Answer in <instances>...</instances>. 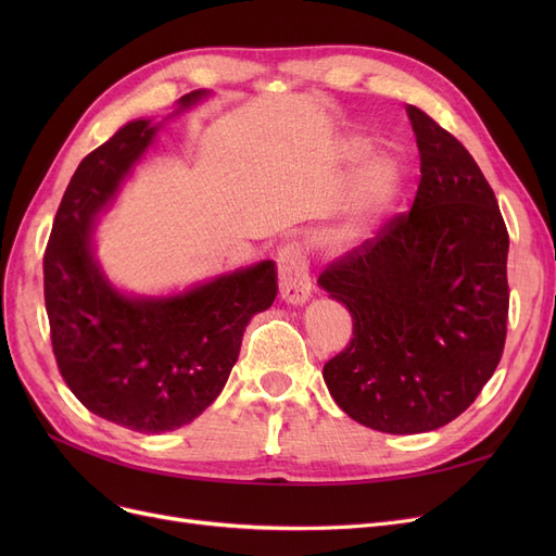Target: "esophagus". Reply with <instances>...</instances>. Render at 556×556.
I'll return each mask as SVG.
<instances>
[{
    "label": "esophagus",
    "instance_id": "1",
    "mask_svg": "<svg viewBox=\"0 0 556 556\" xmlns=\"http://www.w3.org/2000/svg\"><path fill=\"white\" fill-rule=\"evenodd\" d=\"M278 282L280 296L288 304H304L311 296L308 262L296 243H288L278 250Z\"/></svg>",
    "mask_w": 556,
    "mask_h": 556
}]
</instances>
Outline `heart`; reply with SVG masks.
<instances>
[{
  "mask_svg": "<svg viewBox=\"0 0 556 556\" xmlns=\"http://www.w3.org/2000/svg\"><path fill=\"white\" fill-rule=\"evenodd\" d=\"M364 146L362 139H352L348 150L359 153ZM401 190V164L387 153H376L368 157L355 176L352 185V211L348 220L331 227L323 245L331 252H345L364 243L371 233L374 225L392 208Z\"/></svg>",
  "mask_w": 556,
  "mask_h": 556,
  "instance_id": "obj_1",
  "label": "heart"
}]
</instances>
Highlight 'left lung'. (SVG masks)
Masks as SVG:
<instances>
[{
  "label": "left lung",
  "instance_id": "obj_1",
  "mask_svg": "<svg viewBox=\"0 0 556 556\" xmlns=\"http://www.w3.org/2000/svg\"><path fill=\"white\" fill-rule=\"evenodd\" d=\"M419 148L413 208L317 278L352 315V341L325 364L329 394L384 433L459 417L496 371L508 331V229L468 150L408 106Z\"/></svg>",
  "mask_w": 556,
  "mask_h": 556
}]
</instances>
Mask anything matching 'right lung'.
Masks as SVG:
<instances>
[{"label": "right lung", "instance_id": "1", "mask_svg": "<svg viewBox=\"0 0 556 556\" xmlns=\"http://www.w3.org/2000/svg\"><path fill=\"white\" fill-rule=\"evenodd\" d=\"M206 90L180 97V111ZM134 121L78 164L43 255V296L58 368L90 413L131 431L192 422L223 392L252 315L274 304L276 264L264 260L174 294L125 296L92 255L97 213L155 139Z\"/></svg>", "mask_w": 556, "mask_h": 556}]
</instances>
